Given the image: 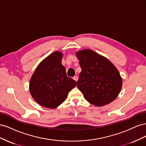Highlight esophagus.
Masks as SVG:
<instances>
[{
	"instance_id": "esophagus-1",
	"label": "esophagus",
	"mask_w": 146,
	"mask_h": 146,
	"mask_svg": "<svg viewBox=\"0 0 146 146\" xmlns=\"http://www.w3.org/2000/svg\"><path fill=\"white\" fill-rule=\"evenodd\" d=\"M73 79H74V80L75 81H76V82H77V80H78V76H74V77H73Z\"/></svg>"
}]
</instances>
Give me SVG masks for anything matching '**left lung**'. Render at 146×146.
<instances>
[{
  "instance_id": "1",
  "label": "left lung",
  "mask_w": 146,
  "mask_h": 146,
  "mask_svg": "<svg viewBox=\"0 0 146 146\" xmlns=\"http://www.w3.org/2000/svg\"><path fill=\"white\" fill-rule=\"evenodd\" d=\"M76 56L82 69L77 86L84 98L98 107L111 103L122 86L118 70L107 58L92 50L77 52Z\"/></svg>"
}]
</instances>
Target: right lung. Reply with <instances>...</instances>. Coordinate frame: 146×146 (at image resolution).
Here are the masks:
<instances>
[{"label": "right lung", "mask_w": 146, "mask_h": 146, "mask_svg": "<svg viewBox=\"0 0 146 146\" xmlns=\"http://www.w3.org/2000/svg\"><path fill=\"white\" fill-rule=\"evenodd\" d=\"M63 54L56 51L39 64L31 77L29 90L32 98L46 108H55L67 98L77 82L67 76L61 64Z\"/></svg>", "instance_id": "obj_1"}]
</instances>
